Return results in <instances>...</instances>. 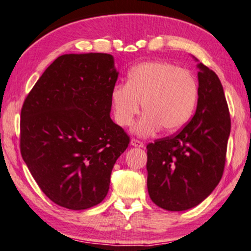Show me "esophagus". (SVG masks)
Instances as JSON below:
<instances>
[{
    "label": "esophagus",
    "mask_w": 251,
    "mask_h": 251,
    "mask_svg": "<svg viewBox=\"0 0 251 251\" xmlns=\"http://www.w3.org/2000/svg\"><path fill=\"white\" fill-rule=\"evenodd\" d=\"M130 144L132 147H136V148H143L144 147L143 142H141V141H138V140H135V138H132V140L130 141Z\"/></svg>",
    "instance_id": "obj_1"
}]
</instances>
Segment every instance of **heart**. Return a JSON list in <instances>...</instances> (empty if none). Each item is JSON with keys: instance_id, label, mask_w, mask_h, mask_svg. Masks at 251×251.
Masks as SVG:
<instances>
[{"instance_id": "heart-1", "label": "heart", "mask_w": 251, "mask_h": 251, "mask_svg": "<svg viewBox=\"0 0 251 251\" xmlns=\"http://www.w3.org/2000/svg\"><path fill=\"white\" fill-rule=\"evenodd\" d=\"M199 97V87L193 74L163 61L136 64L129 70L126 83H119L110 94L114 117L121 126L134 122L141 110L143 115L135 126L138 136H150L161 128L178 130L189 121Z\"/></svg>"}]
</instances>
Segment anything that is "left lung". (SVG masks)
Listing matches in <instances>:
<instances>
[{
  "label": "left lung",
  "instance_id": "1",
  "mask_svg": "<svg viewBox=\"0 0 251 251\" xmlns=\"http://www.w3.org/2000/svg\"><path fill=\"white\" fill-rule=\"evenodd\" d=\"M197 68L199 100L193 119L174 136L147 146L149 196L169 211L199 205L217 187L225 170L231 126L225 91L213 70L202 63Z\"/></svg>",
  "mask_w": 251,
  "mask_h": 251
}]
</instances>
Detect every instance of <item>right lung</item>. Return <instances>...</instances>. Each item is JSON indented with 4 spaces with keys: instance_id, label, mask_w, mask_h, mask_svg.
I'll list each match as a JSON object with an SVG mask.
<instances>
[{
    "instance_id": "right-lung-1",
    "label": "right lung",
    "mask_w": 251,
    "mask_h": 251,
    "mask_svg": "<svg viewBox=\"0 0 251 251\" xmlns=\"http://www.w3.org/2000/svg\"><path fill=\"white\" fill-rule=\"evenodd\" d=\"M119 77L110 54L57 57L21 110V154L38 187L61 207L84 210L107 196L129 136L110 117Z\"/></svg>"
}]
</instances>
